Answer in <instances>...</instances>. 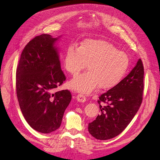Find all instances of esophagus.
<instances>
[{"label":"esophagus","instance_id":"esophagus-1","mask_svg":"<svg viewBox=\"0 0 160 160\" xmlns=\"http://www.w3.org/2000/svg\"><path fill=\"white\" fill-rule=\"evenodd\" d=\"M76 99L80 102H84L86 101V98L82 94H78L76 96Z\"/></svg>","mask_w":160,"mask_h":160}]
</instances>
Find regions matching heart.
<instances>
[{
  "instance_id": "b5f03b06",
  "label": "heart",
  "mask_w": 160,
  "mask_h": 160,
  "mask_svg": "<svg viewBox=\"0 0 160 160\" xmlns=\"http://www.w3.org/2000/svg\"><path fill=\"white\" fill-rule=\"evenodd\" d=\"M87 64L89 71L69 82L71 89L82 93L92 92L99 86L102 89H110L118 85L127 72L129 58L125 52L104 40L85 39L80 47H68L64 66L70 74L77 76Z\"/></svg>"
}]
</instances>
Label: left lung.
<instances>
[{
    "label": "left lung",
    "mask_w": 160,
    "mask_h": 160,
    "mask_svg": "<svg viewBox=\"0 0 160 160\" xmlns=\"http://www.w3.org/2000/svg\"><path fill=\"white\" fill-rule=\"evenodd\" d=\"M144 90V66L141 59L118 85L99 96L100 114L89 124V133L106 140L123 131L140 107Z\"/></svg>",
    "instance_id": "left-lung-1"
}]
</instances>
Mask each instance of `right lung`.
Wrapping results in <instances>:
<instances>
[{"label": "right lung", "mask_w": 160, "mask_h": 160, "mask_svg": "<svg viewBox=\"0 0 160 160\" xmlns=\"http://www.w3.org/2000/svg\"><path fill=\"white\" fill-rule=\"evenodd\" d=\"M58 38L36 36L27 44L16 69V95L24 118L30 127L42 133L58 128L71 100L69 90L52 93L66 80L60 67Z\"/></svg>", "instance_id": "1"}]
</instances>
